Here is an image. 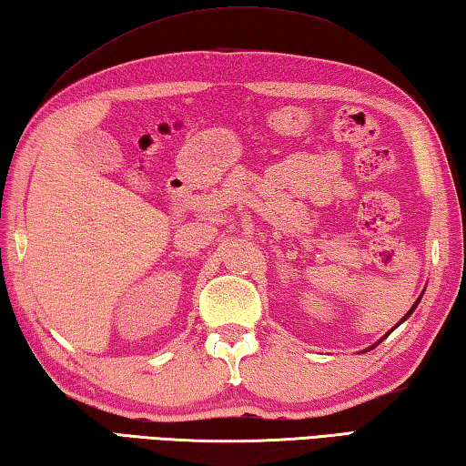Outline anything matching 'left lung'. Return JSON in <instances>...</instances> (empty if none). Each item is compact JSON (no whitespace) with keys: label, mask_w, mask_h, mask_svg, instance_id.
I'll use <instances>...</instances> for the list:
<instances>
[{"label":"left lung","mask_w":466,"mask_h":466,"mask_svg":"<svg viewBox=\"0 0 466 466\" xmlns=\"http://www.w3.org/2000/svg\"><path fill=\"white\" fill-rule=\"evenodd\" d=\"M421 297H423V292H421V295H420V297H418V300H415V303H413V307H411V309H410V311H407V313H405V315H403V319H401V321H399V323H397V325H395V328H399V325H401V323H403V321H407V319H410V315H411V313H413V311H415V307H418V305H420V300H421ZM395 328H393V329H395ZM393 329H390V331H393ZM390 331H389V333H390ZM389 333H385V336H382V338H380V339H379V341H377V344H372V346H370V348H369V350H372V348H377V346H379V344H380V341H382V339H385V338H387V336H389ZM364 352H366V350H364Z\"/></svg>","instance_id":"1"}]
</instances>
